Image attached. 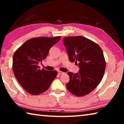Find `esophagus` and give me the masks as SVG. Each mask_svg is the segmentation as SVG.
<instances>
[{
    "label": "esophagus",
    "instance_id": "obj_1",
    "mask_svg": "<svg viewBox=\"0 0 124 124\" xmlns=\"http://www.w3.org/2000/svg\"><path fill=\"white\" fill-rule=\"evenodd\" d=\"M58 74H64V72H61V71H58Z\"/></svg>",
    "mask_w": 124,
    "mask_h": 124
}]
</instances>
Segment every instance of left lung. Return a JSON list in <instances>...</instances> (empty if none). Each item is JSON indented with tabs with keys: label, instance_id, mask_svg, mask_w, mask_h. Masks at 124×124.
<instances>
[{
	"label": "left lung",
	"instance_id": "8db88e82",
	"mask_svg": "<svg viewBox=\"0 0 124 124\" xmlns=\"http://www.w3.org/2000/svg\"><path fill=\"white\" fill-rule=\"evenodd\" d=\"M71 62H78L77 73H67L70 81L67 89L74 95H86L101 81L106 70V61L102 50L97 44L82 36L63 38Z\"/></svg>",
	"mask_w": 124,
	"mask_h": 124
}]
</instances>
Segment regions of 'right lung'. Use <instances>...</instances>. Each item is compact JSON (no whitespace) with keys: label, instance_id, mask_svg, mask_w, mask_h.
Masks as SVG:
<instances>
[{"label":"right lung","instance_id":"right-lung-1","mask_svg":"<svg viewBox=\"0 0 124 124\" xmlns=\"http://www.w3.org/2000/svg\"><path fill=\"white\" fill-rule=\"evenodd\" d=\"M60 39V36L33 38L15 52L12 61L14 74L28 93L33 95L43 93L56 78L57 71L40 70L38 64L46 58L50 48Z\"/></svg>","mask_w":124,"mask_h":124}]
</instances>
